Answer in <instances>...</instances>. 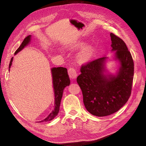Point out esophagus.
<instances>
[{
	"label": "esophagus",
	"instance_id": "1",
	"mask_svg": "<svg viewBox=\"0 0 146 146\" xmlns=\"http://www.w3.org/2000/svg\"><path fill=\"white\" fill-rule=\"evenodd\" d=\"M68 74H69V76L70 78L75 79L77 78V74L76 72V70L73 68H70L68 69Z\"/></svg>",
	"mask_w": 146,
	"mask_h": 146
}]
</instances>
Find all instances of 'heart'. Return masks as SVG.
<instances>
[{"instance_id":"b5f03b06","label":"heart","mask_w":146,"mask_h":146,"mask_svg":"<svg viewBox=\"0 0 146 146\" xmlns=\"http://www.w3.org/2000/svg\"><path fill=\"white\" fill-rule=\"evenodd\" d=\"M85 43L82 41H78L73 43L69 46L71 48H82L77 55V59L81 63H87L90 61L94 55L95 48L92 45H87L85 47Z\"/></svg>"}]
</instances>
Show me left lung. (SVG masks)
<instances>
[{
	"label": "left lung",
	"mask_w": 146,
	"mask_h": 146,
	"mask_svg": "<svg viewBox=\"0 0 146 146\" xmlns=\"http://www.w3.org/2000/svg\"><path fill=\"white\" fill-rule=\"evenodd\" d=\"M112 59L103 57L82 66L77 78L87 111L98 117L117 112L129 100L134 74V63L130 52L122 39L111 33ZM108 60L119 64L114 74L106 68Z\"/></svg>",
	"instance_id": "obj_1"
}]
</instances>
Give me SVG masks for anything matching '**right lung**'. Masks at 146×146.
I'll return each instance as SVG.
<instances>
[{"label": "right lung", "instance_id": "add662e5", "mask_svg": "<svg viewBox=\"0 0 146 146\" xmlns=\"http://www.w3.org/2000/svg\"><path fill=\"white\" fill-rule=\"evenodd\" d=\"M31 39H32V35H29L28 36L26 37L19 47L15 52V55H16L17 53L24 49V47L29 45L31 42ZM13 60V57L11 58L8 71H10V70ZM51 73L53 88H54V110H53V111L48 114V116L45 119L39 121V122L50 121L57 116L60 110V103L63 96L64 89L67 86H69L70 83V79L68 74V70L66 68L63 67L52 68H51Z\"/></svg>", "mask_w": 146, "mask_h": 146}]
</instances>
